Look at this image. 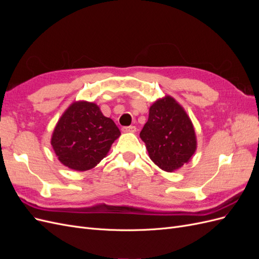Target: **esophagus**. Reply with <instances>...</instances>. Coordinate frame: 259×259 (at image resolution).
<instances>
[{
    "label": "esophagus",
    "mask_w": 259,
    "mask_h": 259,
    "mask_svg": "<svg viewBox=\"0 0 259 259\" xmlns=\"http://www.w3.org/2000/svg\"><path fill=\"white\" fill-rule=\"evenodd\" d=\"M122 131L124 133H135L136 132V127L135 126H124L122 128Z\"/></svg>",
    "instance_id": "1"
}]
</instances>
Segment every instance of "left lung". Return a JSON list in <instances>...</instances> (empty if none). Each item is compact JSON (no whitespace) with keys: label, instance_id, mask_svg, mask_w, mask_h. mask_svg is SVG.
<instances>
[{"label":"left lung","instance_id":"left-lung-1","mask_svg":"<svg viewBox=\"0 0 259 259\" xmlns=\"http://www.w3.org/2000/svg\"><path fill=\"white\" fill-rule=\"evenodd\" d=\"M140 138L149 158L161 169L177 170L189 162L197 150L194 126L184 107L169 95L155 100Z\"/></svg>","mask_w":259,"mask_h":259}]
</instances>
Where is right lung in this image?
<instances>
[{"instance_id":"add662e5","label":"right lung","mask_w":259,"mask_h":259,"mask_svg":"<svg viewBox=\"0 0 259 259\" xmlns=\"http://www.w3.org/2000/svg\"><path fill=\"white\" fill-rule=\"evenodd\" d=\"M121 132L95 103L74 101L62 113L51 138L57 159L65 166L85 171L108 154Z\"/></svg>"}]
</instances>
